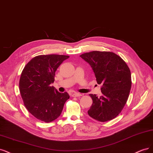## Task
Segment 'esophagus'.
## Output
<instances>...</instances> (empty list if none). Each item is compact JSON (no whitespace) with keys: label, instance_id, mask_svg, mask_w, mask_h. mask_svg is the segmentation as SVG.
Wrapping results in <instances>:
<instances>
[{"label":"esophagus","instance_id":"obj_1","mask_svg":"<svg viewBox=\"0 0 153 153\" xmlns=\"http://www.w3.org/2000/svg\"><path fill=\"white\" fill-rule=\"evenodd\" d=\"M72 97H80L82 95L81 94V93H76V92H74L72 93Z\"/></svg>","mask_w":153,"mask_h":153}]
</instances>
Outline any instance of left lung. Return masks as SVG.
Masks as SVG:
<instances>
[{
  "label": "left lung",
  "instance_id": "8db88e82",
  "mask_svg": "<svg viewBox=\"0 0 153 153\" xmlns=\"http://www.w3.org/2000/svg\"><path fill=\"white\" fill-rule=\"evenodd\" d=\"M80 56L90 64L97 83L102 86V96L89 95L93 103L88 115L100 122L114 119L121 112L129 97L131 86L129 67L112 52L93 51Z\"/></svg>",
  "mask_w": 153,
  "mask_h": 153
}]
</instances>
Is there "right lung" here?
Returning <instances> with one entry per match:
<instances>
[{
	"label": "right lung",
	"mask_w": 153,
	"mask_h": 153,
	"mask_svg": "<svg viewBox=\"0 0 153 153\" xmlns=\"http://www.w3.org/2000/svg\"><path fill=\"white\" fill-rule=\"evenodd\" d=\"M69 58L66 55H39L33 58L22 72L19 91L24 105L37 119L50 123L60 116L70 96L60 93L51 84L61 63Z\"/></svg>",
	"instance_id": "right-lung-1"
}]
</instances>
